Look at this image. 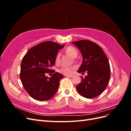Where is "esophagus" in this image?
<instances>
[{"mask_svg": "<svg viewBox=\"0 0 131 131\" xmlns=\"http://www.w3.org/2000/svg\"><path fill=\"white\" fill-rule=\"evenodd\" d=\"M66 76L67 77H68V78H72V77H73V75H66Z\"/></svg>", "mask_w": 131, "mask_h": 131, "instance_id": "1", "label": "esophagus"}]
</instances>
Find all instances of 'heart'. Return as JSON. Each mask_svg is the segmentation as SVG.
Masks as SVG:
<instances>
[{
    "label": "heart",
    "instance_id": "b5f03b06",
    "mask_svg": "<svg viewBox=\"0 0 131 131\" xmlns=\"http://www.w3.org/2000/svg\"><path fill=\"white\" fill-rule=\"evenodd\" d=\"M65 52L67 54L73 58H75L78 55L77 50L72 46H69L67 47L65 50ZM59 62H60V54L58 53L55 58V63H56V64H59ZM75 69V67H63L58 70V72L64 75H68L72 74Z\"/></svg>",
    "mask_w": 131,
    "mask_h": 131
}]
</instances>
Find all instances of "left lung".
<instances>
[{
    "mask_svg": "<svg viewBox=\"0 0 131 131\" xmlns=\"http://www.w3.org/2000/svg\"><path fill=\"white\" fill-rule=\"evenodd\" d=\"M80 51L82 63L78 73L88 75L77 86L79 93L86 98H95L105 90L110 78L109 62L104 51L97 43L88 40L72 42Z\"/></svg>",
    "mask_w": 131,
    "mask_h": 131,
    "instance_id": "left-lung-1",
    "label": "left lung"
}]
</instances>
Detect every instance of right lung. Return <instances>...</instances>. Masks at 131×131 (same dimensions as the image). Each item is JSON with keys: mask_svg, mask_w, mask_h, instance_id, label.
<instances>
[{"mask_svg": "<svg viewBox=\"0 0 131 131\" xmlns=\"http://www.w3.org/2000/svg\"><path fill=\"white\" fill-rule=\"evenodd\" d=\"M64 46L52 41L43 42L30 48L23 57L19 77L23 88L35 100H49L57 92L63 75L56 72L49 78L45 73L53 72L51 68L58 51Z\"/></svg>", "mask_w": 131, "mask_h": 131, "instance_id": "right-lung-1", "label": "right lung"}]
</instances>
